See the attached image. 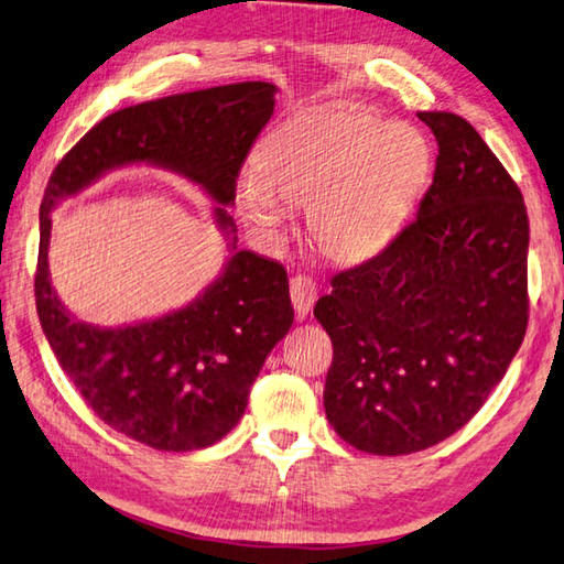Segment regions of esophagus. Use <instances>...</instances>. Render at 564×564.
<instances>
[{"label":"esophagus","mask_w":564,"mask_h":564,"mask_svg":"<svg viewBox=\"0 0 564 564\" xmlns=\"http://www.w3.org/2000/svg\"><path fill=\"white\" fill-rule=\"evenodd\" d=\"M291 300L295 314L300 319H305L314 307V300H317V288H314L312 279L307 276H293L291 279Z\"/></svg>","instance_id":"esophagus-1"}]
</instances>
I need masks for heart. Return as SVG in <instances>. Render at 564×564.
Wrapping results in <instances>:
<instances>
[{
  "mask_svg": "<svg viewBox=\"0 0 564 564\" xmlns=\"http://www.w3.org/2000/svg\"><path fill=\"white\" fill-rule=\"evenodd\" d=\"M432 175V147L409 122L372 110L324 108L273 129L257 170L235 180L238 214L273 238L307 206L317 252L336 264H362L397 238Z\"/></svg>",
  "mask_w": 564,
  "mask_h": 564,
  "instance_id": "obj_1",
  "label": "heart"
}]
</instances>
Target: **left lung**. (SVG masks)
Segmentation results:
<instances>
[{"label": "left lung", "instance_id": "obj_1", "mask_svg": "<svg viewBox=\"0 0 564 564\" xmlns=\"http://www.w3.org/2000/svg\"><path fill=\"white\" fill-rule=\"evenodd\" d=\"M417 117L440 147L417 216L387 250L336 273L314 305L334 344L326 417L377 456L462 430L529 324V216L517 182L464 117Z\"/></svg>", "mask_w": 564, "mask_h": 564}]
</instances>
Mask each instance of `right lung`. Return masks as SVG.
<instances>
[{
  "label": "right lung",
  "mask_w": 564,
  "mask_h": 564,
  "mask_svg": "<svg viewBox=\"0 0 564 564\" xmlns=\"http://www.w3.org/2000/svg\"><path fill=\"white\" fill-rule=\"evenodd\" d=\"M276 90L245 82L117 110L64 155L45 187L35 307L47 344L100 421L153 449L192 452L226 437L271 348L293 326L285 269L235 247L238 228L226 208ZM139 162L187 176L213 196L231 257L189 306L163 318L110 330L78 323L48 283V214L110 169Z\"/></svg>",
  "instance_id": "right-lung-1"
}]
</instances>
